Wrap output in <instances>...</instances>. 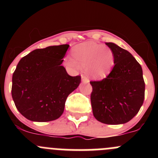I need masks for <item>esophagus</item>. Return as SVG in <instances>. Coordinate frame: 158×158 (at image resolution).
<instances>
[{"label":"esophagus","instance_id":"1","mask_svg":"<svg viewBox=\"0 0 158 158\" xmlns=\"http://www.w3.org/2000/svg\"><path fill=\"white\" fill-rule=\"evenodd\" d=\"M81 81H82V82L85 83H89V80L84 75H81Z\"/></svg>","mask_w":158,"mask_h":158}]
</instances>
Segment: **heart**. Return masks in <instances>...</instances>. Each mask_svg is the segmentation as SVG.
Returning a JSON list of instances; mask_svg holds the SVG:
<instances>
[{
  "mask_svg": "<svg viewBox=\"0 0 158 158\" xmlns=\"http://www.w3.org/2000/svg\"><path fill=\"white\" fill-rule=\"evenodd\" d=\"M71 57L64 59V64L78 70L85 68L87 75L94 79L105 78L114 64V52L107 46L88 41L76 45L72 50Z\"/></svg>",
  "mask_w": 158,
  "mask_h": 158,
  "instance_id": "heart-1",
  "label": "heart"
}]
</instances>
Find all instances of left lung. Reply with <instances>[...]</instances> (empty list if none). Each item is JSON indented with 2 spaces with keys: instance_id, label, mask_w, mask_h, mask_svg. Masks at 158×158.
Listing matches in <instances>:
<instances>
[{
  "instance_id": "1",
  "label": "left lung",
  "mask_w": 158,
  "mask_h": 158,
  "mask_svg": "<svg viewBox=\"0 0 158 158\" xmlns=\"http://www.w3.org/2000/svg\"><path fill=\"white\" fill-rule=\"evenodd\" d=\"M114 66L106 79L90 81L94 117L108 125L128 123L138 113L145 97V82L140 64L129 52L112 42Z\"/></svg>"
}]
</instances>
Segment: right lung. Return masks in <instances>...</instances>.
Masks as SVG:
<instances>
[{"label": "right lung", "mask_w": 158, "mask_h": 158, "mask_svg": "<svg viewBox=\"0 0 158 158\" xmlns=\"http://www.w3.org/2000/svg\"><path fill=\"white\" fill-rule=\"evenodd\" d=\"M68 44L36 49L19 61L12 75V97L21 113L33 122H48L63 114L68 95L81 77H70L61 63Z\"/></svg>", "instance_id": "1"}]
</instances>
